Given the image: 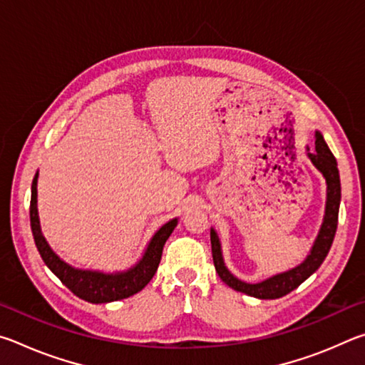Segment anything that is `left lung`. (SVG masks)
Segmentation results:
<instances>
[{
    "label": "left lung",
    "mask_w": 365,
    "mask_h": 365,
    "mask_svg": "<svg viewBox=\"0 0 365 365\" xmlns=\"http://www.w3.org/2000/svg\"><path fill=\"white\" fill-rule=\"evenodd\" d=\"M306 156L311 160L314 168H316L322 177L325 178L327 185V200H325V212L322 219V225L319 228V233L314 240L312 248L309 250V255L304 257V261L296 265V267L280 272L257 283H248L240 280L235 277L224 261L222 255L220 238L215 228L211 227V246H212V259L215 270L220 277V280L227 283L228 287L233 288L235 292L245 293L252 298L259 299H277L282 296L293 292L298 288L302 282L307 280L314 272H316L322 262L325 261L327 255L331 248L333 238L336 233L338 225V211L339 201H341V183H339V172L336 165V159L333 156L330 148L327 146L322 133L316 130V150L311 153L309 146H306Z\"/></svg>",
    "instance_id": "obj_1"
}]
</instances>
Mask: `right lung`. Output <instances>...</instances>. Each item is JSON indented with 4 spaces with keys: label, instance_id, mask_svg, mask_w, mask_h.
Masks as SVG:
<instances>
[{
    "label": "right lung",
    "instance_id": "add662e5",
    "mask_svg": "<svg viewBox=\"0 0 365 365\" xmlns=\"http://www.w3.org/2000/svg\"><path fill=\"white\" fill-rule=\"evenodd\" d=\"M38 172L32 182V200H30V227H32L34 240L43 262L53 272L71 292L93 304L113 302L119 299L130 298L135 293L143 289L156 274L159 267L163 248L170 233L178 224V217L169 222L156 230L150 243L146 245L143 255L132 267L117 272H103L91 269H77L61 259L51 246L46 242L41 232L40 215H38Z\"/></svg>",
    "mask_w": 365,
    "mask_h": 365
}]
</instances>
